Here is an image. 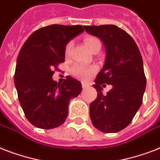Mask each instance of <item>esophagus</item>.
<instances>
[{
  "mask_svg": "<svg viewBox=\"0 0 160 160\" xmlns=\"http://www.w3.org/2000/svg\"><path fill=\"white\" fill-rule=\"evenodd\" d=\"M81 85H82L83 89H86V88H88L89 86H90V85H89V84H87V83H85V82L81 83Z\"/></svg>",
  "mask_w": 160,
  "mask_h": 160,
  "instance_id": "34e87169",
  "label": "esophagus"
}]
</instances>
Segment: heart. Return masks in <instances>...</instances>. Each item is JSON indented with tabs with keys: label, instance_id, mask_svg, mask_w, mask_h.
<instances>
[{
	"label": "heart",
	"instance_id": "obj_1",
	"mask_svg": "<svg viewBox=\"0 0 160 160\" xmlns=\"http://www.w3.org/2000/svg\"><path fill=\"white\" fill-rule=\"evenodd\" d=\"M84 42L88 48L90 49V51H95V49L100 48V41L94 36H86L84 39ZM71 48H72V42H68L65 47V55L66 57L70 55ZM70 70H71V73L75 77L85 80V79L90 77V75H92L93 74H95V71H96V68L95 66H92V65L86 66V65H75L71 67Z\"/></svg>",
	"mask_w": 160,
	"mask_h": 160
}]
</instances>
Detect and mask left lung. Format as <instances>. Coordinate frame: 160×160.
I'll return each instance as SVG.
<instances>
[{
	"label": "left lung",
	"instance_id": "8db88e82",
	"mask_svg": "<svg viewBox=\"0 0 160 160\" xmlns=\"http://www.w3.org/2000/svg\"><path fill=\"white\" fill-rule=\"evenodd\" d=\"M86 32L95 36L105 45V65L93 87L97 98L90 105L93 125L105 133H116L130 124L143 101L146 77L141 54L134 39L114 25L85 26ZM104 83L111 84L105 96Z\"/></svg>",
	"mask_w": 160,
	"mask_h": 160
}]
</instances>
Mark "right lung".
Instances as JSON below:
<instances>
[{"label":"right lung","instance_id":"1","mask_svg":"<svg viewBox=\"0 0 160 160\" xmlns=\"http://www.w3.org/2000/svg\"><path fill=\"white\" fill-rule=\"evenodd\" d=\"M83 31L81 26L51 25L33 32L21 47L14 82L25 116L34 126L50 129L61 125L70 99L81 92L80 81L67 76L59 84L52 75L65 62L66 44Z\"/></svg>","mask_w":160,"mask_h":160}]
</instances>
